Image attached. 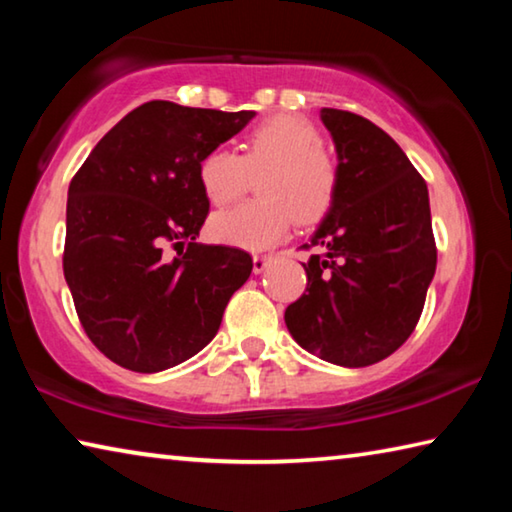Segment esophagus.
<instances>
[{"instance_id":"34e87169","label":"esophagus","mask_w":512,"mask_h":512,"mask_svg":"<svg viewBox=\"0 0 512 512\" xmlns=\"http://www.w3.org/2000/svg\"><path fill=\"white\" fill-rule=\"evenodd\" d=\"M273 262V255H268V253H255L253 255V271L255 273H262L264 268Z\"/></svg>"}]
</instances>
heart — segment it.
Returning <instances> with one entry per match:
<instances>
[{
  "label": "heart",
  "mask_w": 512,
  "mask_h": 512,
  "mask_svg": "<svg viewBox=\"0 0 512 512\" xmlns=\"http://www.w3.org/2000/svg\"><path fill=\"white\" fill-rule=\"evenodd\" d=\"M323 137L311 121L275 115L259 121L244 140V153L207 151L198 162V185L216 207L235 203L250 187L253 173L262 174V198L216 214L212 235L221 244L264 250L287 237L293 221L316 223L332 210L339 173L320 149Z\"/></svg>",
  "instance_id": "b5f03b06"
}]
</instances>
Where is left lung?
<instances>
[{
	"instance_id": "left-lung-1",
	"label": "left lung",
	"mask_w": 512,
	"mask_h": 512,
	"mask_svg": "<svg viewBox=\"0 0 512 512\" xmlns=\"http://www.w3.org/2000/svg\"><path fill=\"white\" fill-rule=\"evenodd\" d=\"M339 155L332 210L302 248L307 289L284 311L293 339L345 368L391 357L418 325L436 273L429 192L411 160L372 121L323 108Z\"/></svg>"
}]
</instances>
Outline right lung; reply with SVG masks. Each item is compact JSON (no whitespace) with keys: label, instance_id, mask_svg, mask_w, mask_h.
Segmentation results:
<instances>
[{"label":"right lung","instance_id":"right-lung-1","mask_svg":"<svg viewBox=\"0 0 512 512\" xmlns=\"http://www.w3.org/2000/svg\"><path fill=\"white\" fill-rule=\"evenodd\" d=\"M253 117L142 103L74 173L65 280L88 339L117 366L160 372L194 357L253 271L246 250L196 244L210 212L198 162ZM167 247L179 255L171 260Z\"/></svg>","mask_w":512,"mask_h":512}]
</instances>
